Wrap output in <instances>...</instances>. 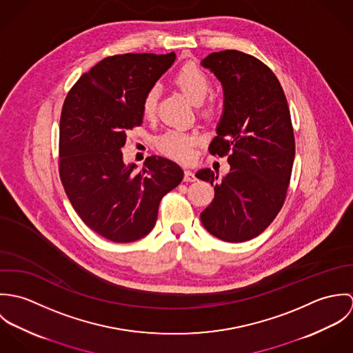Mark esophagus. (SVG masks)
Wrapping results in <instances>:
<instances>
[{
  "instance_id": "obj_1",
  "label": "esophagus",
  "mask_w": 353,
  "mask_h": 353,
  "mask_svg": "<svg viewBox=\"0 0 353 353\" xmlns=\"http://www.w3.org/2000/svg\"><path fill=\"white\" fill-rule=\"evenodd\" d=\"M183 179H185L186 182H194V181H197L194 172L190 171V170H186V171H185V178H183Z\"/></svg>"
}]
</instances>
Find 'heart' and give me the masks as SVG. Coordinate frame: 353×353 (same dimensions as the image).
<instances>
[{
	"label": "heart",
	"mask_w": 353,
	"mask_h": 353,
	"mask_svg": "<svg viewBox=\"0 0 353 353\" xmlns=\"http://www.w3.org/2000/svg\"><path fill=\"white\" fill-rule=\"evenodd\" d=\"M174 83L178 88L193 101L200 105L206 99L210 92V79L209 76L194 63L183 65L174 76ZM159 99L157 87H151L145 92L141 101V111L145 118H152L156 112ZM209 111V110H206ZM197 143L196 134H189L181 130H167L161 136L157 137L156 145L159 151L163 152L167 156H171L176 160L186 161L192 157L193 145Z\"/></svg>",
	"instance_id": "heart-1"
}]
</instances>
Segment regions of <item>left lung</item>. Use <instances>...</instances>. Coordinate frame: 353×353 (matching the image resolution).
Instances as JSON below:
<instances>
[{
  "label": "left lung",
  "mask_w": 353,
  "mask_h": 353,
  "mask_svg": "<svg viewBox=\"0 0 353 353\" xmlns=\"http://www.w3.org/2000/svg\"><path fill=\"white\" fill-rule=\"evenodd\" d=\"M223 85L224 108L212 140V154H228L230 172L210 168L196 176L214 186V199L200 214L213 236L231 243L262 234L280 212L295 159L290 107L274 73L238 50L212 52L201 61Z\"/></svg>",
  "instance_id": "8db88e82"
}]
</instances>
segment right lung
<instances>
[{"instance_id":"add662e5","label":"right lung","mask_w":353,"mask_h":353,"mask_svg":"<svg viewBox=\"0 0 353 353\" xmlns=\"http://www.w3.org/2000/svg\"><path fill=\"white\" fill-rule=\"evenodd\" d=\"M176 55L122 54L101 59L69 91L59 121V176L81 220L103 238L129 243L148 235L159 203L182 168L150 156L141 172L125 164L126 132L143 123L141 101Z\"/></svg>"}]
</instances>
